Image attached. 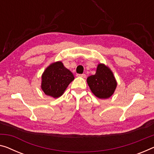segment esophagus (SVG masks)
<instances>
[{"label":"esophagus","instance_id":"1","mask_svg":"<svg viewBox=\"0 0 154 154\" xmlns=\"http://www.w3.org/2000/svg\"><path fill=\"white\" fill-rule=\"evenodd\" d=\"M77 76H79V77H82V78H86V75H85V74H77L76 75Z\"/></svg>","mask_w":154,"mask_h":154}]
</instances>
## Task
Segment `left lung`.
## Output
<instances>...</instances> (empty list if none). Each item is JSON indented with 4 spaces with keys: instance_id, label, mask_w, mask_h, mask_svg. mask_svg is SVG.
Returning a JSON list of instances; mask_svg holds the SVG:
<instances>
[{
    "instance_id": "1",
    "label": "left lung",
    "mask_w": 154,
    "mask_h": 154,
    "mask_svg": "<svg viewBox=\"0 0 154 154\" xmlns=\"http://www.w3.org/2000/svg\"><path fill=\"white\" fill-rule=\"evenodd\" d=\"M87 82L92 93L100 99L109 98L117 85L112 72L104 64H99L96 74L87 78Z\"/></svg>"
}]
</instances>
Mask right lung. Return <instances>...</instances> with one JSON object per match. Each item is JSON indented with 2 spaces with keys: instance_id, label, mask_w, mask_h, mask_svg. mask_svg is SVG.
<instances>
[{
  "instance_id": "obj_1",
  "label": "right lung",
  "mask_w": 154,
  "mask_h": 154,
  "mask_svg": "<svg viewBox=\"0 0 154 154\" xmlns=\"http://www.w3.org/2000/svg\"><path fill=\"white\" fill-rule=\"evenodd\" d=\"M74 79V75L62 63L56 62L49 65L44 72L42 75L41 87L46 95L58 98L63 95Z\"/></svg>"
}]
</instances>
